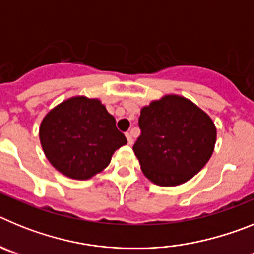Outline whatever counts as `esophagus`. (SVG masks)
Segmentation results:
<instances>
[{"instance_id":"34e87169","label":"esophagus","mask_w":254,"mask_h":254,"mask_svg":"<svg viewBox=\"0 0 254 254\" xmlns=\"http://www.w3.org/2000/svg\"><path fill=\"white\" fill-rule=\"evenodd\" d=\"M126 137H127V142H128V145H132V143H133V137H132V134L129 133V132L126 133Z\"/></svg>"}]
</instances>
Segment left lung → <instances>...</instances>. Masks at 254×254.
<instances>
[{
	"label": "left lung",
	"mask_w": 254,
	"mask_h": 254,
	"mask_svg": "<svg viewBox=\"0 0 254 254\" xmlns=\"http://www.w3.org/2000/svg\"><path fill=\"white\" fill-rule=\"evenodd\" d=\"M141 136L133 145L141 170L161 187L193 178L214 152L216 126L190 99L167 94L141 108Z\"/></svg>",
	"instance_id": "1"
}]
</instances>
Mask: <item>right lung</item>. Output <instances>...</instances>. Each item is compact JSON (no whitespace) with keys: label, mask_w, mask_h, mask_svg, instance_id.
<instances>
[{"label":"right lung","mask_w":254,"mask_h":254,"mask_svg":"<svg viewBox=\"0 0 254 254\" xmlns=\"http://www.w3.org/2000/svg\"><path fill=\"white\" fill-rule=\"evenodd\" d=\"M39 140L53 168L76 181L103 172L114 151L127 143L100 99L85 95L52 108L40 122Z\"/></svg>","instance_id":"right-lung-1"}]
</instances>
